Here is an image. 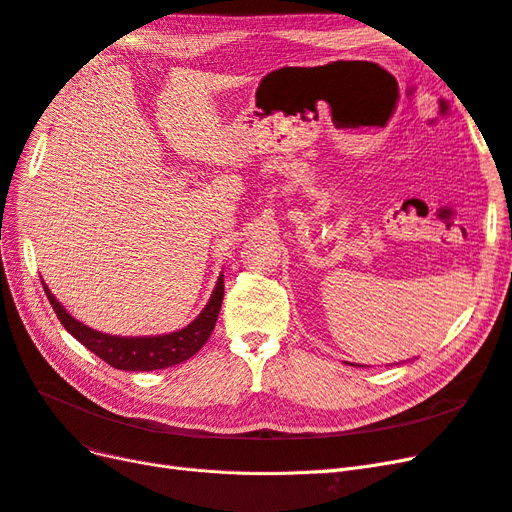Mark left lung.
<instances>
[{
  "label": "left lung",
  "instance_id": "obj_1",
  "mask_svg": "<svg viewBox=\"0 0 512 512\" xmlns=\"http://www.w3.org/2000/svg\"><path fill=\"white\" fill-rule=\"evenodd\" d=\"M348 365H352V363H348ZM359 367H361V365H359Z\"/></svg>",
  "mask_w": 512,
  "mask_h": 512
}]
</instances>
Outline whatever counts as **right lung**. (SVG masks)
I'll use <instances>...</instances> for the list:
<instances>
[{
  "mask_svg": "<svg viewBox=\"0 0 512 512\" xmlns=\"http://www.w3.org/2000/svg\"><path fill=\"white\" fill-rule=\"evenodd\" d=\"M42 286L59 322L64 324V329L76 339V342H81L87 350L100 356V359L111 367L123 371H153L188 361L190 356H194L207 344L224 299V275H220L218 282H215L209 303L188 327L164 335L121 337L96 331L87 327L81 320H76L72 314L66 312V307L55 299V294L44 284V280Z\"/></svg>",
  "mask_w": 512,
  "mask_h": 512,
  "instance_id": "1",
  "label": "right lung"
}]
</instances>
